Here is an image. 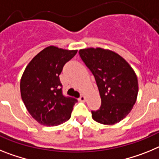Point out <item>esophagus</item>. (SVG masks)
Wrapping results in <instances>:
<instances>
[{"label":"esophagus","mask_w":159,"mask_h":159,"mask_svg":"<svg viewBox=\"0 0 159 159\" xmlns=\"http://www.w3.org/2000/svg\"><path fill=\"white\" fill-rule=\"evenodd\" d=\"M78 100H79L80 102H85V100H86V97H85V95H81L79 98H78Z\"/></svg>","instance_id":"esophagus-1"}]
</instances>
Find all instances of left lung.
<instances>
[{
	"label": "left lung",
	"instance_id": "8db88e82",
	"mask_svg": "<svg viewBox=\"0 0 159 159\" xmlns=\"http://www.w3.org/2000/svg\"><path fill=\"white\" fill-rule=\"evenodd\" d=\"M81 60L94 76L102 105L92 112L94 121L114 125L133 109L139 93L138 78L129 63L110 49L87 48L79 50Z\"/></svg>",
	"mask_w": 159,
	"mask_h": 159
}]
</instances>
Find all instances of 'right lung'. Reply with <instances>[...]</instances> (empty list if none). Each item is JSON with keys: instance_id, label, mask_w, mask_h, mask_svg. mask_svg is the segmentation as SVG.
<instances>
[{"instance_id": "obj_1", "label": "right lung", "mask_w": 159, "mask_h": 159, "mask_svg": "<svg viewBox=\"0 0 159 159\" xmlns=\"http://www.w3.org/2000/svg\"><path fill=\"white\" fill-rule=\"evenodd\" d=\"M78 50L50 45L26 66L20 79L21 98L30 115L40 124L55 126L69 120L78 100L62 94L59 75Z\"/></svg>"}]
</instances>
